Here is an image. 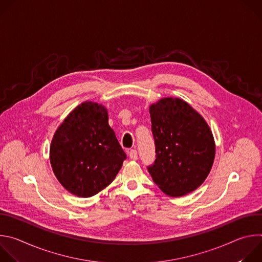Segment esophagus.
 Segmentation results:
<instances>
[{"instance_id":"1","label":"esophagus","mask_w":262,"mask_h":262,"mask_svg":"<svg viewBox=\"0 0 262 262\" xmlns=\"http://www.w3.org/2000/svg\"><path fill=\"white\" fill-rule=\"evenodd\" d=\"M128 156L134 161H136L138 159V154H137V150H135V149H132V150L128 152Z\"/></svg>"}]
</instances>
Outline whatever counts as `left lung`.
I'll return each mask as SVG.
<instances>
[{
    "instance_id": "8db88e82",
    "label": "left lung",
    "mask_w": 262,
    "mask_h": 262,
    "mask_svg": "<svg viewBox=\"0 0 262 262\" xmlns=\"http://www.w3.org/2000/svg\"><path fill=\"white\" fill-rule=\"evenodd\" d=\"M149 113L157 159L148 172L166 195H188L199 188L211 170L215 156L211 129L180 98H161L150 104Z\"/></svg>"
}]
</instances>
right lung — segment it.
<instances>
[{
  "instance_id": "obj_1",
  "label": "right lung",
  "mask_w": 262,
  "mask_h": 262,
  "mask_svg": "<svg viewBox=\"0 0 262 262\" xmlns=\"http://www.w3.org/2000/svg\"><path fill=\"white\" fill-rule=\"evenodd\" d=\"M126 155L108 125L104 105L84 101L57 128L50 147L55 176L78 197H92L112 183Z\"/></svg>"
}]
</instances>
